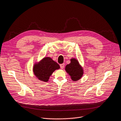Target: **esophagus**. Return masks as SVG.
<instances>
[{"instance_id": "obj_1", "label": "esophagus", "mask_w": 121, "mask_h": 121, "mask_svg": "<svg viewBox=\"0 0 121 121\" xmlns=\"http://www.w3.org/2000/svg\"><path fill=\"white\" fill-rule=\"evenodd\" d=\"M64 67H65V66H64V63H63V64L60 65V68H61V69H63L64 68Z\"/></svg>"}]
</instances>
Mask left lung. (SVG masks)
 Here are the masks:
<instances>
[{
  "label": "left lung",
  "instance_id": "obj_1",
  "mask_svg": "<svg viewBox=\"0 0 121 121\" xmlns=\"http://www.w3.org/2000/svg\"><path fill=\"white\" fill-rule=\"evenodd\" d=\"M65 70L74 82L79 80L83 75V69L75 59L71 60V63L66 66Z\"/></svg>",
  "mask_w": 121,
  "mask_h": 121
}]
</instances>
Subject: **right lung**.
Listing matches in <instances>:
<instances>
[{"instance_id":"1","label":"right lung","mask_w":121,"mask_h":121,"mask_svg":"<svg viewBox=\"0 0 121 121\" xmlns=\"http://www.w3.org/2000/svg\"><path fill=\"white\" fill-rule=\"evenodd\" d=\"M60 66L50 57L43 59L38 64H35L33 71L36 76L40 81L47 82L52 73Z\"/></svg>"}]
</instances>
